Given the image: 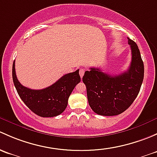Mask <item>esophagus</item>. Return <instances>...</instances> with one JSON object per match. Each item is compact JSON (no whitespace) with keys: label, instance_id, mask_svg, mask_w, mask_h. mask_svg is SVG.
I'll return each mask as SVG.
<instances>
[{"label":"esophagus","instance_id":"obj_1","mask_svg":"<svg viewBox=\"0 0 157 157\" xmlns=\"http://www.w3.org/2000/svg\"><path fill=\"white\" fill-rule=\"evenodd\" d=\"M85 69H81L80 71H79V75H80L81 78H82L84 75V74H85Z\"/></svg>","mask_w":157,"mask_h":157}]
</instances>
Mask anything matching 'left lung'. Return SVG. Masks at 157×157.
<instances>
[{
    "label": "left lung",
    "mask_w": 157,
    "mask_h": 157,
    "mask_svg": "<svg viewBox=\"0 0 157 157\" xmlns=\"http://www.w3.org/2000/svg\"><path fill=\"white\" fill-rule=\"evenodd\" d=\"M132 50L128 69L119 75H110L98 68H90L82 81L86 85L90 108L101 116H116L125 111L138 96L144 74V63L138 45L128 38Z\"/></svg>",
    "instance_id": "8db88e82"
}]
</instances>
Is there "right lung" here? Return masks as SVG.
Segmentation results:
<instances>
[{"label": "right lung", "mask_w": 157, "mask_h": 157, "mask_svg": "<svg viewBox=\"0 0 157 157\" xmlns=\"http://www.w3.org/2000/svg\"><path fill=\"white\" fill-rule=\"evenodd\" d=\"M78 72V69L66 74L52 85L41 90H32L21 85L16 75L15 61L13 63L12 75L19 96L31 110L41 117H54L67 108L71 93L81 81Z\"/></svg>", "instance_id": "right-lung-1"}]
</instances>
